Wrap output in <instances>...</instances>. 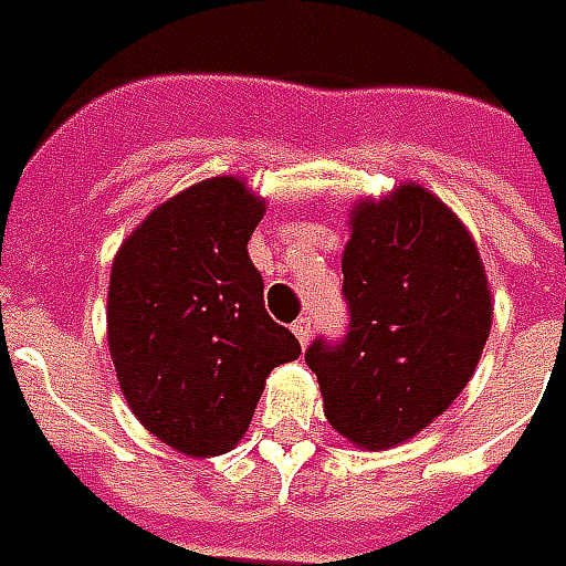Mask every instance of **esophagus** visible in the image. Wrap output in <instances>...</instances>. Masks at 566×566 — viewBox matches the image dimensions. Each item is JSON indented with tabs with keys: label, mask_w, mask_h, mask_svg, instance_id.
Returning <instances> with one entry per match:
<instances>
[{
	"label": "esophagus",
	"mask_w": 566,
	"mask_h": 566,
	"mask_svg": "<svg viewBox=\"0 0 566 566\" xmlns=\"http://www.w3.org/2000/svg\"><path fill=\"white\" fill-rule=\"evenodd\" d=\"M311 328H314V319H311V316H298L292 332H295V338L302 340V344H307V340H311Z\"/></svg>",
	"instance_id": "1"
}]
</instances>
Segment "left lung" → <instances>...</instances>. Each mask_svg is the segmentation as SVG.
Listing matches in <instances>:
<instances>
[{
  "instance_id": "8db88e82",
  "label": "left lung",
  "mask_w": 566,
  "mask_h": 566,
  "mask_svg": "<svg viewBox=\"0 0 566 566\" xmlns=\"http://www.w3.org/2000/svg\"><path fill=\"white\" fill-rule=\"evenodd\" d=\"M340 271L347 335L316 338L304 363L328 423L387 451L430 427L472 378L494 314L488 276L467 226L411 182L356 203Z\"/></svg>"
}]
</instances>
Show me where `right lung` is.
Segmentation results:
<instances>
[{"mask_svg": "<svg viewBox=\"0 0 566 566\" xmlns=\"http://www.w3.org/2000/svg\"><path fill=\"white\" fill-rule=\"evenodd\" d=\"M262 216L240 179L212 176L148 212L112 262L115 375L136 420L182 454L231 451L264 378L302 354L247 252Z\"/></svg>", "mask_w": 566, "mask_h": 566, "instance_id": "1", "label": "right lung"}]
</instances>
